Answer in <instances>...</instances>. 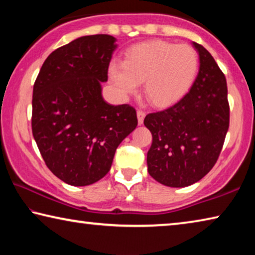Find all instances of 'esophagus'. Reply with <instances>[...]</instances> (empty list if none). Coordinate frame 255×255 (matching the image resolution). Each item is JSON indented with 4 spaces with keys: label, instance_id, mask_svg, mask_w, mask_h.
<instances>
[{
    "label": "esophagus",
    "instance_id": "34e87169",
    "mask_svg": "<svg viewBox=\"0 0 255 255\" xmlns=\"http://www.w3.org/2000/svg\"><path fill=\"white\" fill-rule=\"evenodd\" d=\"M146 114L143 110H137V119H138V125H143L144 118Z\"/></svg>",
    "mask_w": 255,
    "mask_h": 255
}]
</instances>
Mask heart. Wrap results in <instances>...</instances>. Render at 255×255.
<instances>
[{
  "label": "heart",
  "mask_w": 255,
  "mask_h": 255,
  "mask_svg": "<svg viewBox=\"0 0 255 255\" xmlns=\"http://www.w3.org/2000/svg\"><path fill=\"white\" fill-rule=\"evenodd\" d=\"M198 71L199 56L191 46L150 40L128 48L124 62L112 59L108 75L122 96L135 93L143 82L146 99L167 107L189 91Z\"/></svg>",
  "instance_id": "heart-1"
}]
</instances>
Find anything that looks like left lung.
Returning a JSON list of instances; mask_svg holds the SVG:
<instances>
[{"instance_id":"1","label":"left lung","mask_w":255,"mask_h":255,"mask_svg":"<svg viewBox=\"0 0 255 255\" xmlns=\"http://www.w3.org/2000/svg\"><path fill=\"white\" fill-rule=\"evenodd\" d=\"M192 45L200 66L191 89L175 105L144 119L153 136L148 173L172 188L196 183L213 169L230 126L225 75L205 47Z\"/></svg>"}]
</instances>
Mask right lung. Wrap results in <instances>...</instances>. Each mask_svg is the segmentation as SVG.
I'll list each match as a JSON object with an SVG mask.
<instances>
[{"mask_svg":"<svg viewBox=\"0 0 255 255\" xmlns=\"http://www.w3.org/2000/svg\"><path fill=\"white\" fill-rule=\"evenodd\" d=\"M116 48L109 34L77 38L47 57L34 82L32 135L46 165L67 184L102 179L138 124L132 107L103 100L101 83Z\"/></svg>","mask_w":255,"mask_h":255,"instance_id":"obj_1","label":"right lung"}]
</instances>
